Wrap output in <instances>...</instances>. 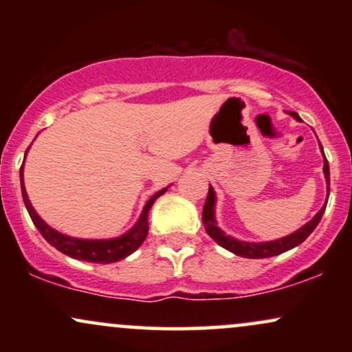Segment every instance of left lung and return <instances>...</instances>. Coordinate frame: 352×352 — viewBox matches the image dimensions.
I'll return each instance as SVG.
<instances>
[{"label": "left lung", "instance_id": "left-lung-1", "mask_svg": "<svg viewBox=\"0 0 352 352\" xmlns=\"http://www.w3.org/2000/svg\"><path fill=\"white\" fill-rule=\"evenodd\" d=\"M293 119L301 120V117L296 114V112H288ZM319 148L322 147L319 144ZM324 155V152H322ZM322 172H324V179L326 184H328V192H329V164L324 157V167H322ZM329 197V193H328ZM215 204H217V195H215V190H213L212 185L208 188V197L205 200L204 205V215H201V220H204V227L207 230V233L213 240L217 241L218 245L223 246L225 250L228 252L238 254V256H243V258H253V260H258V258H270V256H276V254H281L288 250L294 248V246L301 245L302 241L308 238L313 230L318 227L319 220H321L322 213L326 210V204L322 205L321 210L314 215L308 223L302 225L301 228H298L296 232L292 233V235H286L283 238H278V240H272V241H260V243H253V241H241L238 238H233L232 235H227L220 227L217 225V218H215Z\"/></svg>", "mask_w": 352, "mask_h": 352}]
</instances>
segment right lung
<instances>
[{
    "mask_svg": "<svg viewBox=\"0 0 352 352\" xmlns=\"http://www.w3.org/2000/svg\"><path fill=\"white\" fill-rule=\"evenodd\" d=\"M30 151V148H28ZM26 151V153H28ZM19 180H21V193L24 205H26L28 213H30L31 220L36 225V228L41 232L44 240L47 243L54 246L56 250H59L60 253L67 254V256L76 258V260L89 261V263H116V261L124 260L129 254H132L144 243V240L147 238L148 233V210L152 208L153 201L159 199L160 195H164L167 192V188L159 190L155 195H152L148 199L147 204L140 213L137 223L132 227L129 232H125L124 235L116 236V238H107V240H86V238H72L67 235H63L58 230L51 228L41 217L36 213L33 205H31L30 199H28L26 188H24V179H23V167L19 170Z\"/></svg>",
    "mask_w": 352,
    "mask_h": 352,
    "instance_id": "right-lung-1",
    "label": "right lung"
}]
</instances>
